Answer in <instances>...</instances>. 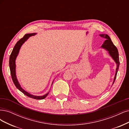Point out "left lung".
Returning a JSON list of instances; mask_svg holds the SVG:
<instances>
[{"label": "left lung", "instance_id": "1", "mask_svg": "<svg viewBox=\"0 0 129 129\" xmlns=\"http://www.w3.org/2000/svg\"><path fill=\"white\" fill-rule=\"evenodd\" d=\"M101 37H104V38L106 39L107 40L105 41L102 45V48H105L106 49L107 51H109V53L110 55V56L112 57V58L114 59V60L115 61L116 63L117 64V68H116V73L115 78L113 81V84L115 81L116 76H117V73L118 72V70L119 69V55H118V51L117 48L116 47L115 45L113 44V42H112L109 36L107 34H102L100 35Z\"/></svg>", "mask_w": 129, "mask_h": 129}]
</instances>
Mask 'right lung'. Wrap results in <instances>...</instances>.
I'll return each mask as SVG.
<instances>
[{"mask_svg": "<svg viewBox=\"0 0 129 129\" xmlns=\"http://www.w3.org/2000/svg\"><path fill=\"white\" fill-rule=\"evenodd\" d=\"M35 35V33H32V34H28L24 35V36L22 37V39H21L19 41H18L17 43H16L15 45V46L12 50V52L11 54L10 57V60H9V64H10V71H11V74L12 80H13L15 86H16V88H17L21 92L23 93L24 94H25L26 96L29 97L32 99H34L36 100H42L46 98V96L48 95L49 93H47L43 96H35V95H31L29 93H27L26 92L25 90H23L21 87L19 83L16 79V75H15V61L16 57L17 56L19 52V50L20 49V47H21L22 44L25 42V41L31 36H34Z\"/></svg>", "mask_w": 129, "mask_h": 129, "instance_id": "1", "label": "right lung"}]
</instances>
